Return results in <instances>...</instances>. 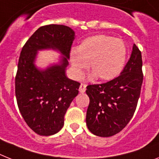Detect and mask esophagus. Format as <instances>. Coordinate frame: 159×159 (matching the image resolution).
<instances>
[{
  "label": "esophagus",
  "instance_id": "1",
  "mask_svg": "<svg viewBox=\"0 0 159 159\" xmlns=\"http://www.w3.org/2000/svg\"><path fill=\"white\" fill-rule=\"evenodd\" d=\"M79 91L81 93H84L86 91V84H81L80 86V89H79Z\"/></svg>",
  "mask_w": 159,
  "mask_h": 159
}]
</instances>
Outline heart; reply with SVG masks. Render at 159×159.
Wrapping results in <instances>:
<instances>
[{
  "mask_svg": "<svg viewBox=\"0 0 159 159\" xmlns=\"http://www.w3.org/2000/svg\"><path fill=\"white\" fill-rule=\"evenodd\" d=\"M70 57L78 78L82 77L90 62L93 76L98 75L102 80H111L117 77L124 68L127 47L120 39L100 34L84 39L78 49H71Z\"/></svg>",
  "mask_w": 159,
  "mask_h": 159,
  "instance_id": "obj_1",
  "label": "heart"
}]
</instances>
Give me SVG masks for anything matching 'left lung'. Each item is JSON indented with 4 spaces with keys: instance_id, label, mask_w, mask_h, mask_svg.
Here are the masks:
<instances>
[{
    "instance_id": "obj_1",
    "label": "left lung",
    "mask_w": 159,
    "mask_h": 159,
    "mask_svg": "<svg viewBox=\"0 0 159 159\" xmlns=\"http://www.w3.org/2000/svg\"><path fill=\"white\" fill-rule=\"evenodd\" d=\"M143 82L141 52L133 44L128 63L112 80L89 84L86 124L93 134L109 137L125 128L134 115Z\"/></svg>"
}]
</instances>
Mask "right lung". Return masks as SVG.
I'll return each instance as SVG.
<instances>
[{
  "label": "right lung",
  "instance_id": "1",
  "mask_svg": "<svg viewBox=\"0 0 159 159\" xmlns=\"http://www.w3.org/2000/svg\"><path fill=\"white\" fill-rule=\"evenodd\" d=\"M74 31L57 24L40 27L21 51L15 76V95L21 115L30 128L40 136H51L63 127L64 116L79 93L80 84L66 76ZM53 48L64 57L61 63L44 71L34 64L38 50Z\"/></svg>",
  "mask_w": 159,
  "mask_h": 159
}]
</instances>
